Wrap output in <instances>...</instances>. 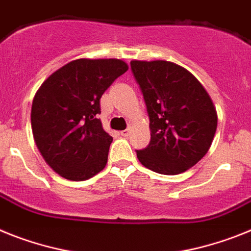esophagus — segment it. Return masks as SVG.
<instances>
[{"label": "esophagus", "mask_w": 251, "mask_h": 251, "mask_svg": "<svg viewBox=\"0 0 251 251\" xmlns=\"http://www.w3.org/2000/svg\"><path fill=\"white\" fill-rule=\"evenodd\" d=\"M129 132H130V129H129V128H127V129L122 130L121 134H122V136H124V137H127L128 134H129Z\"/></svg>", "instance_id": "esophagus-1"}]
</instances>
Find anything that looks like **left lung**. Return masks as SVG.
I'll list each match as a JSON object with an SVG mask.
<instances>
[{"label": "left lung", "instance_id": "obj_1", "mask_svg": "<svg viewBox=\"0 0 251 251\" xmlns=\"http://www.w3.org/2000/svg\"><path fill=\"white\" fill-rule=\"evenodd\" d=\"M150 117L151 141L137 151L145 168L164 175L187 171L202 160L217 129V111L202 83L169 61L130 62Z\"/></svg>", "mask_w": 251, "mask_h": 251}]
</instances>
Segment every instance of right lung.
<instances>
[{
	"label": "right lung",
	"mask_w": 251,
	"mask_h": 251,
	"mask_svg": "<svg viewBox=\"0 0 251 251\" xmlns=\"http://www.w3.org/2000/svg\"><path fill=\"white\" fill-rule=\"evenodd\" d=\"M128 70L122 59H75L53 72L31 105L35 145L64 179L87 180L105 168L113 137L96 115L100 98Z\"/></svg>",
	"instance_id": "add662e5"
}]
</instances>
